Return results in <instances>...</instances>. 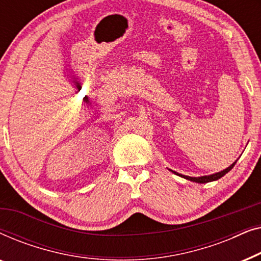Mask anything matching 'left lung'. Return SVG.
Returning <instances> with one entry per match:
<instances>
[{
    "mask_svg": "<svg viewBox=\"0 0 261 261\" xmlns=\"http://www.w3.org/2000/svg\"><path fill=\"white\" fill-rule=\"evenodd\" d=\"M235 164H237V162H234L229 167H227V169H224L223 171H221V172H217V173H214V174H209V176H202V177H189V176H183V174H179V173L174 172V171H172V170H171V171H172V172H174L176 174H178V176L185 178V179H189V180H191V181H196V183H209V181L217 180V179H220L221 177H223L224 174L228 173L231 169H233Z\"/></svg>",
    "mask_w": 261,
    "mask_h": 261,
    "instance_id": "8db88e82",
    "label": "left lung"
}]
</instances>
